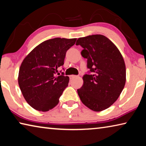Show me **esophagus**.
Masks as SVG:
<instances>
[{"instance_id":"1","label":"esophagus","mask_w":146,"mask_h":146,"mask_svg":"<svg viewBox=\"0 0 146 146\" xmlns=\"http://www.w3.org/2000/svg\"><path fill=\"white\" fill-rule=\"evenodd\" d=\"M76 75H70V78L71 79H73V78H75V77H76Z\"/></svg>"}]
</instances>
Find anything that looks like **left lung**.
Segmentation results:
<instances>
[{
	"instance_id": "1",
	"label": "left lung",
	"mask_w": 146,
	"mask_h": 146,
	"mask_svg": "<svg viewBox=\"0 0 146 146\" xmlns=\"http://www.w3.org/2000/svg\"><path fill=\"white\" fill-rule=\"evenodd\" d=\"M76 45L83 48L81 55L87 58V67L91 72L83 76L84 84L77 90L78 95L86 107L101 111L118 99L124 88V60L117 47L102 35L79 38Z\"/></svg>"
}]
</instances>
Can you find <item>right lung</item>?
<instances>
[{"instance_id":"right-lung-1","label":"right lung","mask_w":146,"mask_h":146,"mask_svg":"<svg viewBox=\"0 0 146 146\" xmlns=\"http://www.w3.org/2000/svg\"><path fill=\"white\" fill-rule=\"evenodd\" d=\"M76 38H55L35 47L22 62L18 82L28 104L39 111L46 112L58 104L59 98L68 87L70 78L56 75L63 66L66 53Z\"/></svg>"}]
</instances>
